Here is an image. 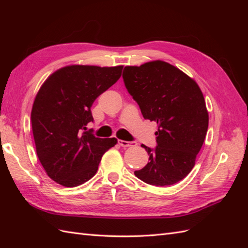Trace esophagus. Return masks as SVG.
<instances>
[{"mask_svg": "<svg viewBox=\"0 0 248 248\" xmlns=\"http://www.w3.org/2000/svg\"><path fill=\"white\" fill-rule=\"evenodd\" d=\"M118 144L121 147H131V146H136L137 142L136 141H127V140H119Z\"/></svg>", "mask_w": 248, "mask_h": 248, "instance_id": "obj_1", "label": "esophagus"}]
</instances>
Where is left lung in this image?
Masks as SVG:
<instances>
[{"label":"left lung","mask_w":248,"mask_h":248,"mask_svg":"<svg viewBox=\"0 0 248 248\" xmlns=\"http://www.w3.org/2000/svg\"><path fill=\"white\" fill-rule=\"evenodd\" d=\"M122 78L144 119L158 125L156 147L141 145L149 162L134 175L155 186L181 181L194 167L208 130L209 116L200 87L163 61L126 66Z\"/></svg>","instance_id":"1"}]
</instances>
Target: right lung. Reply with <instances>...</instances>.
Segmentation results:
<instances>
[{
    "mask_svg": "<svg viewBox=\"0 0 248 248\" xmlns=\"http://www.w3.org/2000/svg\"><path fill=\"white\" fill-rule=\"evenodd\" d=\"M123 66L72 65L44 81L33 104L31 122L37 156L57 183L74 187L91 179L102 155L117 144L87 130L95 99L121 77Z\"/></svg>",
    "mask_w": 248,
    "mask_h": 248,
    "instance_id": "right-lung-1",
    "label": "right lung"
}]
</instances>
